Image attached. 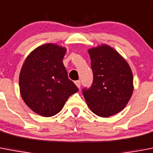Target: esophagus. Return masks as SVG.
Listing matches in <instances>:
<instances>
[{
  "label": "esophagus",
  "mask_w": 153,
  "mask_h": 153,
  "mask_svg": "<svg viewBox=\"0 0 153 153\" xmlns=\"http://www.w3.org/2000/svg\"><path fill=\"white\" fill-rule=\"evenodd\" d=\"M74 84L76 85V86L78 87V88H80V86H81V82L79 80H78V81H75V82H74Z\"/></svg>",
  "instance_id": "1"
}]
</instances>
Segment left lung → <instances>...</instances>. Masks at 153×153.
Here are the masks:
<instances>
[{"label": "left lung", "instance_id": "obj_1", "mask_svg": "<svg viewBox=\"0 0 153 153\" xmlns=\"http://www.w3.org/2000/svg\"><path fill=\"white\" fill-rule=\"evenodd\" d=\"M93 82L83 96L96 115L108 117L127 106L134 90L133 74L127 61L114 48L102 44L88 50Z\"/></svg>", "mask_w": 153, "mask_h": 153}]
</instances>
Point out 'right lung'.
I'll return each instance as SVG.
<instances>
[{"label":"right lung","instance_id":"1","mask_svg":"<svg viewBox=\"0 0 153 153\" xmlns=\"http://www.w3.org/2000/svg\"><path fill=\"white\" fill-rule=\"evenodd\" d=\"M66 51L65 47L46 43L34 49L23 63L20 94L25 104L40 116L58 114L68 99L79 91L63 64Z\"/></svg>","mask_w":153,"mask_h":153}]
</instances>
